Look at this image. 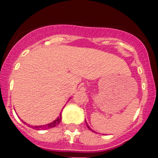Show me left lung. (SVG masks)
Here are the masks:
<instances>
[{
  "label": "left lung",
  "instance_id": "8db88e82",
  "mask_svg": "<svg viewBox=\"0 0 158 158\" xmlns=\"http://www.w3.org/2000/svg\"><path fill=\"white\" fill-rule=\"evenodd\" d=\"M85 123H86V125H87V127L89 128V130H91V129H90V127H89V125H88V123H87V122H86V120H85Z\"/></svg>",
  "mask_w": 158,
  "mask_h": 158
}]
</instances>
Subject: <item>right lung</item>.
<instances>
[{"instance_id":"right-lung-1","label":"right lung","mask_w":158,"mask_h":158,"mask_svg":"<svg viewBox=\"0 0 158 158\" xmlns=\"http://www.w3.org/2000/svg\"><path fill=\"white\" fill-rule=\"evenodd\" d=\"M60 120H61V114H60V116H58L54 121L49 123L48 125H37V126H31V127L33 128V129H36V130H46V129H50V128H53L55 127V126H56V125H59L60 122ZM23 123L25 124V122ZM29 126H30V125H29Z\"/></svg>"}]
</instances>
